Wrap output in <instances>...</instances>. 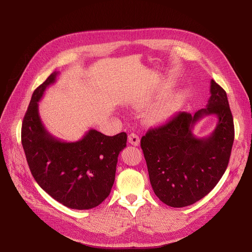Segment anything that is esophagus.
<instances>
[{"mask_svg":"<svg viewBox=\"0 0 252 252\" xmlns=\"http://www.w3.org/2000/svg\"><path fill=\"white\" fill-rule=\"evenodd\" d=\"M127 141H128L129 144L134 145V146H138V145L140 144V138H139V136L136 135V134H134V133H131V134L128 135Z\"/></svg>","mask_w":252,"mask_h":252,"instance_id":"34e87169","label":"esophagus"}]
</instances>
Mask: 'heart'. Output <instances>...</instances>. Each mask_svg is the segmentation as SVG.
Segmentation results:
<instances>
[{"label":"heart","mask_w":252,"mask_h":252,"mask_svg":"<svg viewBox=\"0 0 252 252\" xmlns=\"http://www.w3.org/2000/svg\"><path fill=\"white\" fill-rule=\"evenodd\" d=\"M162 96V94L158 95V97ZM190 96L188 90H183L175 95H171L165 98L160 103H158L148 109L145 114L146 122L150 125H161L175 116L186 103ZM151 103V98H143L135 102L136 107H143Z\"/></svg>","instance_id":"heart-1"}]
</instances>
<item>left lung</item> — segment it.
Instances as JSON below:
<instances>
[{"mask_svg": "<svg viewBox=\"0 0 252 252\" xmlns=\"http://www.w3.org/2000/svg\"><path fill=\"white\" fill-rule=\"evenodd\" d=\"M207 115L218 124L204 138L192 134L194 125ZM234 122L224 90L214 79L206 107L194 115L179 112L165 125L149 129L141 139L155 195L168 206H188L206 196L227 169L234 142Z\"/></svg>", "mask_w": 252, "mask_h": 252, "instance_id": "1", "label": "left lung"}]
</instances>
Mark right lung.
<instances>
[{
    "label": "right lung",
    "mask_w": 252,
    "mask_h": 252,
    "mask_svg": "<svg viewBox=\"0 0 252 252\" xmlns=\"http://www.w3.org/2000/svg\"><path fill=\"white\" fill-rule=\"evenodd\" d=\"M53 72L32 96L21 128V142L32 175L45 192L72 209H90L110 194L119 152L126 147V133L106 136L90 129L76 142H63L45 128L38 102L56 82Z\"/></svg>",
    "instance_id": "right-lung-1"
}]
</instances>
